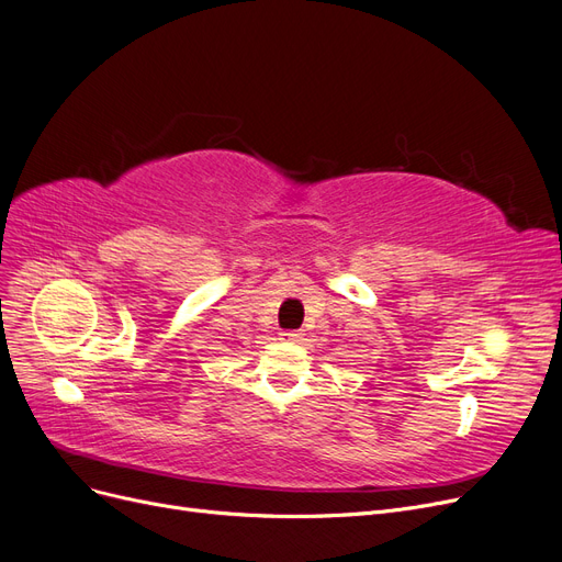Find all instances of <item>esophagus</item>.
I'll list each match as a JSON object with an SVG mask.
<instances>
[{
  "label": "esophagus",
  "mask_w": 562,
  "mask_h": 562,
  "mask_svg": "<svg viewBox=\"0 0 562 562\" xmlns=\"http://www.w3.org/2000/svg\"><path fill=\"white\" fill-rule=\"evenodd\" d=\"M302 336L297 334V331H281V341H288V344H295V341H300Z\"/></svg>",
  "instance_id": "1"
}]
</instances>
